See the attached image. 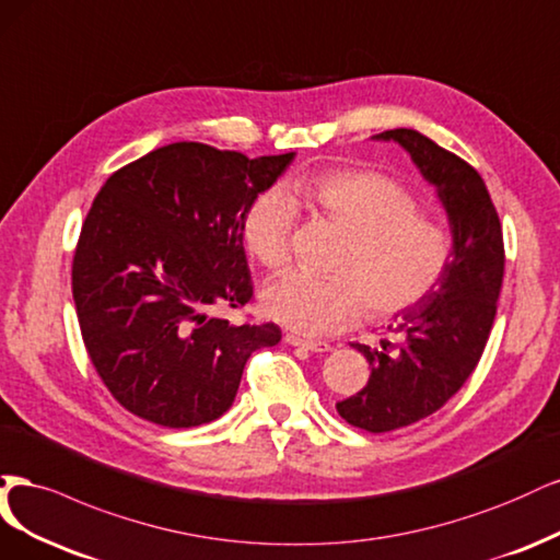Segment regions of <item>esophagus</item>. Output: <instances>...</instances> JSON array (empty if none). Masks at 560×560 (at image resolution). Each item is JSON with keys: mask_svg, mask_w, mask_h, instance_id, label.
<instances>
[{"mask_svg": "<svg viewBox=\"0 0 560 560\" xmlns=\"http://www.w3.org/2000/svg\"><path fill=\"white\" fill-rule=\"evenodd\" d=\"M285 341L291 347H302L304 351H312V353H328L330 351L328 341H320V339H302L298 335H285Z\"/></svg>", "mask_w": 560, "mask_h": 560, "instance_id": "esophagus-1", "label": "esophagus"}]
</instances>
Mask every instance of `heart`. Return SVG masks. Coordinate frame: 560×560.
Returning a JSON list of instances; mask_svg holds the SVG:
<instances>
[{"instance_id": "1", "label": "heart", "mask_w": 560, "mask_h": 560, "mask_svg": "<svg viewBox=\"0 0 560 560\" xmlns=\"http://www.w3.org/2000/svg\"><path fill=\"white\" fill-rule=\"evenodd\" d=\"M293 197L347 232L332 260L335 277L293 269L267 285L265 310L306 337L330 335L368 314L393 318L421 304L446 277L454 240L400 182L370 170L302 176ZM295 202L281 188H265L244 211L242 237L267 269L291 256Z\"/></svg>"}]
</instances>
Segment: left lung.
Listing matches in <instances>:
<instances>
[{
	"instance_id": "left-lung-1",
	"label": "left lung",
	"mask_w": 560,
	"mask_h": 560,
	"mask_svg": "<svg viewBox=\"0 0 560 560\" xmlns=\"http://www.w3.org/2000/svg\"><path fill=\"white\" fill-rule=\"evenodd\" d=\"M376 139L405 147L435 184L454 232V258L435 293L402 312L382 349L353 345L372 368L370 382L337 402L339 417L368 432L417 423L444 407L467 382L489 341L504 277V242L495 205L479 172L417 130Z\"/></svg>"
}]
</instances>
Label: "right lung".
Returning a JSON list of instances; mask_svg holds the SVG:
<instances>
[{"label": "right lung", "instance_id": "1", "mask_svg": "<svg viewBox=\"0 0 560 560\" xmlns=\"http://www.w3.org/2000/svg\"><path fill=\"white\" fill-rule=\"evenodd\" d=\"M295 153L248 158L200 141L160 147L114 172L71 262L81 337L114 400L165 428L223 417L275 323L230 326L215 304L254 300L242 219Z\"/></svg>", "mask_w": 560, "mask_h": 560}]
</instances>
